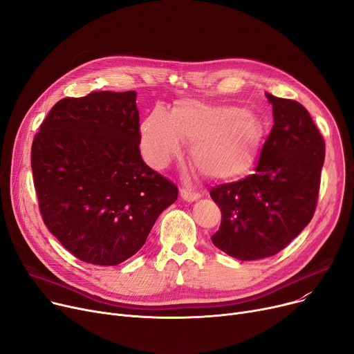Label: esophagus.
I'll list each match as a JSON object with an SVG mask.
<instances>
[{"mask_svg": "<svg viewBox=\"0 0 354 354\" xmlns=\"http://www.w3.org/2000/svg\"><path fill=\"white\" fill-rule=\"evenodd\" d=\"M180 196H182V199H185V201L194 202V201H198V199L201 198V194L192 192V191H189V189H187V188H182V189H180Z\"/></svg>", "mask_w": 354, "mask_h": 354, "instance_id": "obj_1", "label": "esophagus"}]
</instances>
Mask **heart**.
Wrapping results in <instances>:
<instances>
[{
	"label": "heart",
	"mask_w": 354,
	"mask_h": 354,
	"mask_svg": "<svg viewBox=\"0 0 354 354\" xmlns=\"http://www.w3.org/2000/svg\"><path fill=\"white\" fill-rule=\"evenodd\" d=\"M264 139L259 118L239 106L194 99L175 103L169 115L155 107L140 124L139 142L146 162L160 169L191 142L196 169L214 180H236L254 167Z\"/></svg>",
	"instance_id": "obj_1"
}]
</instances>
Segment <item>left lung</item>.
Here are the masks:
<instances>
[{"instance_id":"obj_1","label":"left lung","mask_w":354,"mask_h":354,"mask_svg":"<svg viewBox=\"0 0 354 354\" xmlns=\"http://www.w3.org/2000/svg\"><path fill=\"white\" fill-rule=\"evenodd\" d=\"M266 96L274 124L255 174L209 192L222 212L212 243L243 261L275 255L308 225L326 155L324 139L303 104Z\"/></svg>"}]
</instances>
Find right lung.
Returning a JSON list of instances; mask_svg holds the SVG:
<instances>
[{
  "mask_svg": "<svg viewBox=\"0 0 354 354\" xmlns=\"http://www.w3.org/2000/svg\"><path fill=\"white\" fill-rule=\"evenodd\" d=\"M136 91H93L55 103L31 146L48 231L74 257L118 266L146 243L178 188L139 151Z\"/></svg>",
  "mask_w": 354,
  "mask_h": 354,
  "instance_id": "1",
  "label": "right lung"
}]
</instances>
